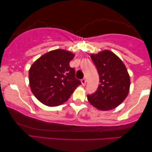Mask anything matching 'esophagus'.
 Segmentation results:
<instances>
[{
	"mask_svg": "<svg viewBox=\"0 0 152 152\" xmlns=\"http://www.w3.org/2000/svg\"><path fill=\"white\" fill-rule=\"evenodd\" d=\"M81 82H82V84L83 86H85V85H86V80H85V79H82V80H81Z\"/></svg>",
	"mask_w": 152,
	"mask_h": 152,
	"instance_id": "obj_1",
	"label": "esophagus"
}]
</instances>
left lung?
Here are the masks:
<instances>
[{"label": "left lung", "mask_w": 152, "mask_h": 152, "mask_svg": "<svg viewBox=\"0 0 152 152\" xmlns=\"http://www.w3.org/2000/svg\"><path fill=\"white\" fill-rule=\"evenodd\" d=\"M91 57L99 76L97 91L88 95L91 105L101 111L115 109L128 95L130 77L122 60L111 51L105 50Z\"/></svg>", "instance_id": "obj_1"}]
</instances>
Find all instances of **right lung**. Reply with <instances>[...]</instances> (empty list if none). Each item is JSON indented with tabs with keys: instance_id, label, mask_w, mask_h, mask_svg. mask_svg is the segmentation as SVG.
<instances>
[{
	"instance_id": "add662e5",
	"label": "right lung",
	"mask_w": 152,
	"mask_h": 152,
	"mask_svg": "<svg viewBox=\"0 0 152 152\" xmlns=\"http://www.w3.org/2000/svg\"><path fill=\"white\" fill-rule=\"evenodd\" d=\"M75 55L57 49L39 57L29 70L31 91L39 101L48 107L61 105L82 83L69 63Z\"/></svg>"
}]
</instances>
